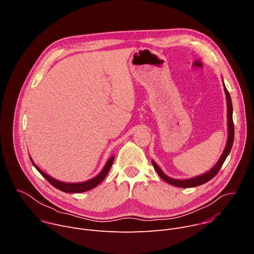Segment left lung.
I'll list each match as a JSON object with an SVG mask.
<instances>
[{
    "label": "left lung",
    "instance_id": "1",
    "mask_svg": "<svg viewBox=\"0 0 254 254\" xmlns=\"http://www.w3.org/2000/svg\"><path fill=\"white\" fill-rule=\"evenodd\" d=\"M223 81V79H222ZM223 87H224V92L226 95V102H227V126H228V136H227V142H226V146L225 149L220 157V159L218 160V162L216 163V165H214V167L209 170L208 172L194 177V178H190L187 180H179V179H173L171 177H168L162 170L161 168L157 165V163L155 161H152L153 166L155 168V170L157 171L158 175L164 180L166 181L167 183H169L170 185L179 187V188H192V187H197L200 186L208 181H210L213 177H215L217 175V173L219 172V170L221 169L223 163L225 162L227 156L229 155L231 148H232V144H233V140H234V125H233V120H232V115H233V108H232V101H231V97L230 94L224 84L223 81Z\"/></svg>",
    "mask_w": 254,
    "mask_h": 254
}]
</instances>
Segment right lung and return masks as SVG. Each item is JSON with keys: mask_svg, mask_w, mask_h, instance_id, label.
I'll list each match as a JSON object with an SVG mask.
<instances>
[{"mask_svg": "<svg viewBox=\"0 0 254 254\" xmlns=\"http://www.w3.org/2000/svg\"><path fill=\"white\" fill-rule=\"evenodd\" d=\"M30 160L33 164V166L38 170V172L48 181V182L53 185L55 188H57L58 190L65 192V193H82V192H86L89 191L93 188H95L98 184H100L102 182V180L106 177V175L110 172L112 165L114 163L115 157L113 156L111 159H108V161L105 163L103 169L101 170V172L96 175L94 178L85 181V182H80V183H67V182H61V181H58L56 179H54L53 177L49 176L48 174H46L45 172H43L37 165H36L33 160L30 157Z\"/></svg>", "mask_w": 254, "mask_h": 254, "instance_id": "1", "label": "right lung"}]
</instances>
